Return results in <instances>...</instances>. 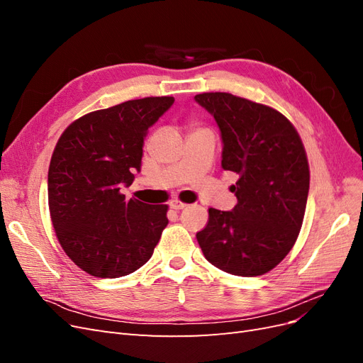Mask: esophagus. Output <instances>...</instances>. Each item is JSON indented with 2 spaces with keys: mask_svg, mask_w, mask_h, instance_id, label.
<instances>
[{
  "mask_svg": "<svg viewBox=\"0 0 363 363\" xmlns=\"http://www.w3.org/2000/svg\"><path fill=\"white\" fill-rule=\"evenodd\" d=\"M186 206H188V204L180 201V200H172V201L169 203V207L174 208V211H182V208H184Z\"/></svg>",
  "mask_w": 363,
  "mask_h": 363,
  "instance_id": "esophagus-1",
  "label": "esophagus"
}]
</instances>
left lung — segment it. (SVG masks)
Masks as SVG:
<instances>
[{
  "mask_svg": "<svg viewBox=\"0 0 363 363\" xmlns=\"http://www.w3.org/2000/svg\"><path fill=\"white\" fill-rule=\"evenodd\" d=\"M195 101L221 130L223 168L239 175L232 212L208 208L196 240L213 267L240 277L263 276L286 257L303 225L311 171L298 131L276 108L227 92Z\"/></svg>",
  "mask_w": 363,
  "mask_h": 363,
  "instance_id": "obj_1",
  "label": "left lung"
}]
</instances>
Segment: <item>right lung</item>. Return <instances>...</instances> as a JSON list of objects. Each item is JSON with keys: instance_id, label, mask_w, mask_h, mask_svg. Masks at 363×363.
Here are the masks:
<instances>
[{"instance_id": "obj_1", "label": "right lung", "mask_w": 363, "mask_h": 363, "mask_svg": "<svg viewBox=\"0 0 363 363\" xmlns=\"http://www.w3.org/2000/svg\"><path fill=\"white\" fill-rule=\"evenodd\" d=\"M172 103V96H147L86 113L52 151L54 232L67 256L94 277H123L145 265L168 225L167 204L127 200L121 188L133 183L147 130Z\"/></svg>"}]
</instances>
